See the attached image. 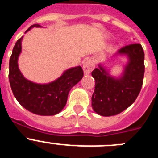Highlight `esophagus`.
I'll return each mask as SVG.
<instances>
[{"mask_svg": "<svg viewBox=\"0 0 158 158\" xmlns=\"http://www.w3.org/2000/svg\"><path fill=\"white\" fill-rule=\"evenodd\" d=\"M93 69H94V63L92 60L88 59L83 63V70L85 75H89Z\"/></svg>", "mask_w": 158, "mask_h": 158, "instance_id": "1", "label": "esophagus"}]
</instances>
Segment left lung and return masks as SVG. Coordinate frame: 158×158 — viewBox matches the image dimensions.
I'll use <instances>...</instances> for the list:
<instances>
[{
	"label": "left lung",
	"instance_id": "obj_1",
	"mask_svg": "<svg viewBox=\"0 0 158 158\" xmlns=\"http://www.w3.org/2000/svg\"><path fill=\"white\" fill-rule=\"evenodd\" d=\"M115 57H125L123 71L118 76L111 75L104 63L92 72L95 90L92 96L93 111L101 116L115 115L133 104L141 91L144 77V51L139 43L119 49Z\"/></svg>",
	"mask_w": 158,
	"mask_h": 158
}]
</instances>
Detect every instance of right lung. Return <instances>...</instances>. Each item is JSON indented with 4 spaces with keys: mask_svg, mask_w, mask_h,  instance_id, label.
Listing matches in <instances>:
<instances>
[{
    "mask_svg": "<svg viewBox=\"0 0 158 158\" xmlns=\"http://www.w3.org/2000/svg\"><path fill=\"white\" fill-rule=\"evenodd\" d=\"M33 27V24L25 33ZM22 36L16 43L9 60V82L14 96L25 109L39 115H57L65 107L70 89L83 77L82 68L67 69L56 80L47 84H38L27 80L20 72L18 59L22 51Z\"/></svg>",
    "mask_w": 158,
    "mask_h": 158,
    "instance_id": "add662e5",
    "label": "right lung"
}]
</instances>
